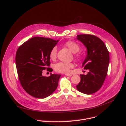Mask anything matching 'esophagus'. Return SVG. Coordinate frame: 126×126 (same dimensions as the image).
I'll list each match as a JSON object with an SVG mask.
<instances>
[{
  "mask_svg": "<svg viewBox=\"0 0 126 126\" xmlns=\"http://www.w3.org/2000/svg\"><path fill=\"white\" fill-rule=\"evenodd\" d=\"M65 75H66V76H69V77H70V76H72V74H65Z\"/></svg>",
  "mask_w": 126,
  "mask_h": 126,
  "instance_id": "34e87169",
  "label": "esophagus"
}]
</instances>
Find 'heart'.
I'll list each match as a JSON object with an SVG mask.
<instances>
[{"label": "heart", "mask_w": 126, "mask_h": 126, "mask_svg": "<svg viewBox=\"0 0 126 126\" xmlns=\"http://www.w3.org/2000/svg\"><path fill=\"white\" fill-rule=\"evenodd\" d=\"M65 45L74 53L78 52L80 49V45L75 42L72 41H68L65 43ZM57 48L56 46H54L49 52V57L52 60H55L57 56ZM77 58H80V55L77 54L76 55ZM74 67V64L72 63L58 62L54 66L55 71L61 73H69L70 72L71 69Z\"/></svg>", "instance_id": "b5f03b06"}]
</instances>
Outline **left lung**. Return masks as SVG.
<instances>
[{
  "instance_id": "obj_1",
  "label": "left lung",
  "mask_w": 126,
  "mask_h": 126,
  "mask_svg": "<svg viewBox=\"0 0 126 126\" xmlns=\"http://www.w3.org/2000/svg\"><path fill=\"white\" fill-rule=\"evenodd\" d=\"M77 39L87 49L82 67L89 71L87 75H80L81 81L76 88L79 92L90 95L98 91L104 83L108 69L109 53L105 43L96 36L80 34Z\"/></svg>"
}]
</instances>
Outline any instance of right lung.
<instances>
[{
  "mask_svg": "<svg viewBox=\"0 0 126 126\" xmlns=\"http://www.w3.org/2000/svg\"><path fill=\"white\" fill-rule=\"evenodd\" d=\"M59 40L35 37L25 42L18 48L15 63L18 78L24 90L37 98L51 95L57 88L60 74L43 76L42 71L52 72L49 52Z\"/></svg>",
  "mask_w": 126,
  "mask_h": 126,
  "instance_id": "add662e5",
  "label": "right lung"
}]
</instances>
